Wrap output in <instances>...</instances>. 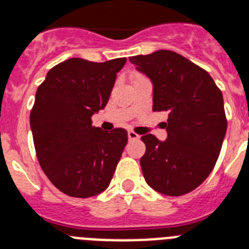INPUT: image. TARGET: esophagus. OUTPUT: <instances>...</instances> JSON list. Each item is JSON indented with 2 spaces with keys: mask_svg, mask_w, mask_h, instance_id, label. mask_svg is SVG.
Instances as JSON below:
<instances>
[{
  "mask_svg": "<svg viewBox=\"0 0 249 249\" xmlns=\"http://www.w3.org/2000/svg\"><path fill=\"white\" fill-rule=\"evenodd\" d=\"M128 138L129 141H137V139H139V135L137 134V133H134V131H128Z\"/></svg>",
  "mask_w": 249,
  "mask_h": 249,
  "instance_id": "esophagus-1",
  "label": "esophagus"
}]
</instances>
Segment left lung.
<instances>
[{
    "instance_id": "1",
    "label": "left lung",
    "mask_w": 249,
    "mask_h": 249,
    "mask_svg": "<svg viewBox=\"0 0 249 249\" xmlns=\"http://www.w3.org/2000/svg\"><path fill=\"white\" fill-rule=\"evenodd\" d=\"M153 85V111H167V139L145 134L141 167L154 191L181 196L214 168L227 133L221 91L206 71L171 50L129 58Z\"/></svg>"
}]
</instances>
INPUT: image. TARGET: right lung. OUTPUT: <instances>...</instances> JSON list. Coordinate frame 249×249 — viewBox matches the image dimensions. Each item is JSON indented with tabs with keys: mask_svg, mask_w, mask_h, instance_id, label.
<instances>
[{
	"mask_svg": "<svg viewBox=\"0 0 249 249\" xmlns=\"http://www.w3.org/2000/svg\"><path fill=\"white\" fill-rule=\"evenodd\" d=\"M125 62L71 58L53 67L37 87L30 112L35 152L50 182L66 195L91 197L111 182L128 133L101 130L91 118L106 106Z\"/></svg>",
	"mask_w": 249,
	"mask_h": 249,
	"instance_id": "right-lung-1",
	"label": "right lung"
}]
</instances>
